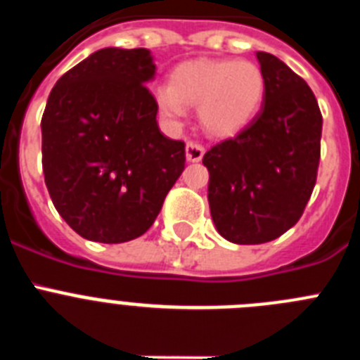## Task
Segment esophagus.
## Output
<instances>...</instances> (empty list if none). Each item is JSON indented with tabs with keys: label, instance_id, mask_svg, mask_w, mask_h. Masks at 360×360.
<instances>
[{
	"label": "esophagus",
	"instance_id": "esophagus-1",
	"mask_svg": "<svg viewBox=\"0 0 360 360\" xmlns=\"http://www.w3.org/2000/svg\"><path fill=\"white\" fill-rule=\"evenodd\" d=\"M203 153H205V149H203L202 144H198V142H187L186 157L189 162H200L203 158Z\"/></svg>",
	"mask_w": 360,
	"mask_h": 360
}]
</instances>
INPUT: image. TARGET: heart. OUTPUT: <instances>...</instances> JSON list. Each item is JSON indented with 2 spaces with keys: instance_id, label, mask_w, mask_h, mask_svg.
Returning a JSON list of instances; mask_svg holds the SVG:
<instances>
[{
  "instance_id": "b5f03b06",
  "label": "heart",
  "mask_w": 360,
  "mask_h": 360,
  "mask_svg": "<svg viewBox=\"0 0 360 360\" xmlns=\"http://www.w3.org/2000/svg\"><path fill=\"white\" fill-rule=\"evenodd\" d=\"M265 95L262 68L250 61L202 59L180 65L171 84L153 90V98L165 119L180 122L187 108H200L205 131L229 136L245 128L256 117Z\"/></svg>"
}]
</instances>
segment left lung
Instances as JSON below:
<instances>
[{
    "label": "left lung",
    "instance_id": "8db88e82",
    "mask_svg": "<svg viewBox=\"0 0 360 360\" xmlns=\"http://www.w3.org/2000/svg\"><path fill=\"white\" fill-rule=\"evenodd\" d=\"M256 57L265 77L262 110L203 155L212 221L238 245L266 243L297 224L321 158L323 117L310 86L272 53Z\"/></svg>",
    "mask_w": 360,
    "mask_h": 360
}]
</instances>
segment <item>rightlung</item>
I'll list each match as a JSON object with an SVG mask.
<instances>
[{"label":"right lung","instance_id":"right-lung-1","mask_svg":"<svg viewBox=\"0 0 360 360\" xmlns=\"http://www.w3.org/2000/svg\"><path fill=\"white\" fill-rule=\"evenodd\" d=\"M146 49H103L63 75L41 119L43 173L57 212L79 236H142L186 167V144L162 135L146 82Z\"/></svg>","mask_w":360,"mask_h":360}]
</instances>
